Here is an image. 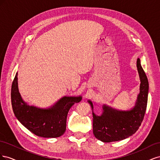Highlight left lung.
Here are the masks:
<instances>
[{
    "label": "left lung",
    "instance_id": "obj_1",
    "mask_svg": "<svg viewBox=\"0 0 160 160\" xmlns=\"http://www.w3.org/2000/svg\"><path fill=\"white\" fill-rule=\"evenodd\" d=\"M140 88L135 106L128 111H121L103 105V112L97 115L93 112V103L88 100L93 114V132L95 137L103 142H112L128 138L137 132L141 125L147 108L149 83L147 76L137 60Z\"/></svg>",
    "mask_w": 160,
    "mask_h": 160
}]
</instances>
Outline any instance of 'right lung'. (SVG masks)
<instances>
[{
    "label": "right lung",
    "instance_id": "add662e5",
    "mask_svg": "<svg viewBox=\"0 0 160 160\" xmlns=\"http://www.w3.org/2000/svg\"><path fill=\"white\" fill-rule=\"evenodd\" d=\"M82 97L64 96L49 108L29 105L22 98L18 88V72L11 88V103L17 119L37 136L58 138L65 132L67 117L70 108L80 102Z\"/></svg>",
    "mask_w": 160,
    "mask_h": 160
}]
</instances>
